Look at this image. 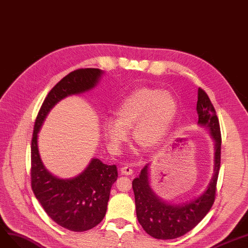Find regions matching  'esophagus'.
<instances>
[{
  "mask_svg": "<svg viewBox=\"0 0 248 248\" xmlns=\"http://www.w3.org/2000/svg\"><path fill=\"white\" fill-rule=\"evenodd\" d=\"M121 173L125 174V175H131V174H133V170L130 167L126 166V167L121 168Z\"/></svg>",
  "mask_w": 248,
  "mask_h": 248,
  "instance_id": "34e87169",
  "label": "esophagus"
}]
</instances>
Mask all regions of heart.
<instances>
[{
  "mask_svg": "<svg viewBox=\"0 0 248 248\" xmlns=\"http://www.w3.org/2000/svg\"><path fill=\"white\" fill-rule=\"evenodd\" d=\"M176 113L178 103L168 91L141 88L122 100L115 117H106L103 122L105 137L110 148L117 152L130 138L147 150L156 148L167 136Z\"/></svg>",
  "mask_w": 248,
  "mask_h": 248,
  "instance_id": "b5f03b06",
  "label": "heart"
}]
</instances>
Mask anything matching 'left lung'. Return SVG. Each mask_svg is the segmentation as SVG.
Wrapping results in <instances>:
<instances>
[{
    "mask_svg": "<svg viewBox=\"0 0 248 248\" xmlns=\"http://www.w3.org/2000/svg\"><path fill=\"white\" fill-rule=\"evenodd\" d=\"M198 125L207 128L214 141V174L206 190L197 198L181 203H170L158 197L149 184V163L132 182L136 215L140 225L156 239L183 236L202 221L215 201L216 185L221 161V132L216 111L207 93L198 90Z\"/></svg>",
    "mask_w": 248,
    "mask_h": 248,
    "instance_id": "8db88e82",
    "label": "left lung"
}]
</instances>
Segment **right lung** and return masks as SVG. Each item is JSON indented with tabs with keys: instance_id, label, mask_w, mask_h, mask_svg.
Wrapping results in <instances>:
<instances>
[{
	"instance_id": "right-lung-1",
	"label": "right lung",
	"mask_w": 248,
	"mask_h": 248,
	"mask_svg": "<svg viewBox=\"0 0 248 248\" xmlns=\"http://www.w3.org/2000/svg\"><path fill=\"white\" fill-rule=\"evenodd\" d=\"M103 74L99 68H81L58 81L41 106L31 141L33 193L47 215L58 225L75 232L90 230L104 219L111 187L118 178L117 168L115 164L107 166L95 157L74 178H57L46 170L41 160L38 133L47 115L58 102L92 91Z\"/></svg>"
}]
</instances>
